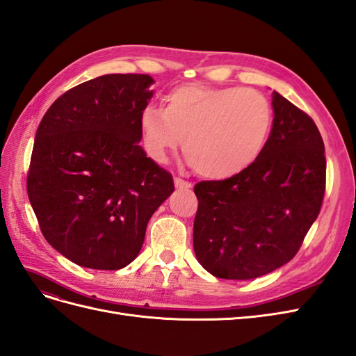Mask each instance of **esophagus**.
Segmentation results:
<instances>
[{
  "label": "esophagus",
  "instance_id": "34e87169",
  "mask_svg": "<svg viewBox=\"0 0 356 356\" xmlns=\"http://www.w3.org/2000/svg\"><path fill=\"white\" fill-rule=\"evenodd\" d=\"M174 182H175V187H177V188H186V190H188V188L193 187V184H191L190 181L182 179V178H179V177H175V178H174Z\"/></svg>",
  "mask_w": 356,
  "mask_h": 356
}]
</instances>
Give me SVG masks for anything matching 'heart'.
Here are the masks:
<instances>
[{
    "label": "heart",
    "mask_w": 356,
    "mask_h": 356,
    "mask_svg": "<svg viewBox=\"0 0 356 356\" xmlns=\"http://www.w3.org/2000/svg\"><path fill=\"white\" fill-rule=\"evenodd\" d=\"M273 110L266 96L246 88L188 83L165 96V110L147 106L141 129L148 154L165 161L182 149L199 175L225 179L260 159L270 138Z\"/></svg>",
    "instance_id": "obj_1"
}]
</instances>
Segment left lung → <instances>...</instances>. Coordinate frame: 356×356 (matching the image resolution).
Here are the masks:
<instances>
[{
	"label": "left lung",
	"mask_w": 356,
	"mask_h": 356,
	"mask_svg": "<svg viewBox=\"0 0 356 356\" xmlns=\"http://www.w3.org/2000/svg\"><path fill=\"white\" fill-rule=\"evenodd\" d=\"M263 154L242 174L195 186L193 245L221 279H254L293 260L325 195V147L315 122L273 92Z\"/></svg>",
	"instance_id": "obj_1"
}]
</instances>
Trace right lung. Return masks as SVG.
<instances>
[{
    "instance_id": "obj_1",
    "label": "right lung",
    "mask_w": 356,
    "mask_h": 356,
    "mask_svg": "<svg viewBox=\"0 0 356 356\" xmlns=\"http://www.w3.org/2000/svg\"><path fill=\"white\" fill-rule=\"evenodd\" d=\"M148 74H108L70 89L37 129L26 178L40 230L72 263L118 270L141 251L147 224L175 190L147 157L141 114Z\"/></svg>"
}]
</instances>
